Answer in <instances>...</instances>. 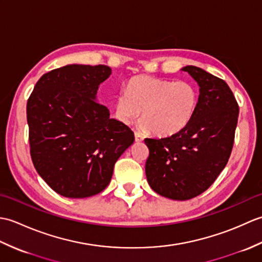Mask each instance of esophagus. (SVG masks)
Wrapping results in <instances>:
<instances>
[{"label":"esophagus","instance_id":"obj_1","mask_svg":"<svg viewBox=\"0 0 262 262\" xmlns=\"http://www.w3.org/2000/svg\"><path fill=\"white\" fill-rule=\"evenodd\" d=\"M143 141H144V137L141 134H138V133H135V142L141 143Z\"/></svg>","mask_w":262,"mask_h":262}]
</instances>
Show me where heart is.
Listing matches in <instances>:
<instances>
[{
  "mask_svg": "<svg viewBox=\"0 0 262 262\" xmlns=\"http://www.w3.org/2000/svg\"><path fill=\"white\" fill-rule=\"evenodd\" d=\"M199 93L187 81H172L141 75L127 83L114 101L115 118L129 125L141 111L140 129L154 130L158 136H172L180 133L193 118L198 107Z\"/></svg>",
  "mask_w": 262,
  "mask_h": 262,
  "instance_id": "1",
  "label": "heart"
}]
</instances>
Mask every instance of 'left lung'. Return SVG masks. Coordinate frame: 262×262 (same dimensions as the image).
<instances>
[{
	"mask_svg": "<svg viewBox=\"0 0 262 262\" xmlns=\"http://www.w3.org/2000/svg\"><path fill=\"white\" fill-rule=\"evenodd\" d=\"M181 71L199 86L193 118L176 135L145 138L148 185L173 200L191 199L213 185L229 161L238 117L237 102L225 81L197 66Z\"/></svg>",
	"mask_w": 262,
	"mask_h": 262,
	"instance_id": "left-lung-1",
	"label": "left lung"
}]
</instances>
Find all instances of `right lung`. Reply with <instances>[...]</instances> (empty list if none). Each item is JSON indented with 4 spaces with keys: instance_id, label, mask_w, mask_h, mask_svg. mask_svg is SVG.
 Masks as SVG:
<instances>
[{
    "instance_id": "obj_1",
    "label": "right lung",
    "mask_w": 262,
    "mask_h": 262,
    "mask_svg": "<svg viewBox=\"0 0 262 262\" xmlns=\"http://www.w3.org/2000/svg\"><path fill=\"white\" fill-rule=\"evenodd\" d=\"M110 75L105 65H66L43 74L28 100L33 165L60 196L101 192L116 161L134 143L130 128L98 102V89Z\"/></svg>"
}]
</instances>
